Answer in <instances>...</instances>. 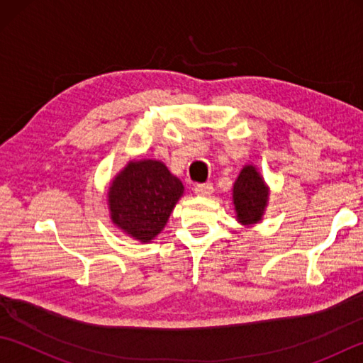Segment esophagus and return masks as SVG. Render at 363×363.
Here are the masks:
<instances>
[{"instance_id": "obj_1", "label": "esophagus", "mask_w": 363, "mask_h": 363, "mask_svg": "<svg viewBox=\"0 0 363 363\" xmlns=\"http://www.w3.org/2000/svg\"><path fill=\"white\" fill-rule=\"evenodd\" d=\"M212 191H213V186L211 182L196 184L195 186V194L199 196H209V195H212Z\"/></svg>"}]
</instances>
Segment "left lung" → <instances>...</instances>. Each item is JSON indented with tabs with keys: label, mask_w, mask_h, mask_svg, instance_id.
Instances as JSON below:
<instances>
[{
	"label": "left lung",
	"mask_w": 363,
	"mask_h": 363,
	"mask_svg": "<svg viewBox=\"0 0 363 363\" xmlns=\"http://www.w3.org/2000/svg\"><path fill=\"white\" fill-rule=\"evenodd\" d=\"M268 191L265 182L256 168L245 167L234 184V204L237 220L243 225H254L260 221L267 206Z\"/></svg>",
	"instance_id": "obj_1"
}]
</instances>
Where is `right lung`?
Listing matches in <instances>:
<instances>
[{"label": "right lung", "instance_id": "1", "mask_svg": "<svg viewBox=\"0 0 363 363\" xmlns=\"http://www.w3.org/2000/svg\"><path fill=\"white\" fill-rule=\"evenodd\" d=\"M182 191V182L162 162H130L111 186V217L126 234L146 243L164 229Z\"/></svg>", "mask_w": 363, "mask_h": 363}]
</instances>
